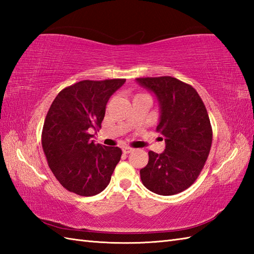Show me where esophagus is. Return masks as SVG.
<instances>
[{"label": "esophagus", "instance_id": "esophagus-1", "mask_svg": "<svg viewBox=\"0 0 254 254\" xmlns=\"http://www.w3.org/2000/svg\"><path fill=\"white\" fill-rule=\"evenodd\" d=\"M132 150H133V148L128 147V146H126V147H123V148H122V152H123L124 154H128V153H131Z\"/></svg>", "mask_w": 254, "mask_h": 254}]
</instances>
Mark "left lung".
Listing matches in <instances>:
<instances>
[{
    "instance_id": "left-lung-1",
    "label": "left lung",
    "mask_w": 254,
    "mask_h": 254,
    "mask_svg": "<svg viewBox=\"0 0 254 254\" xmlns=\"http://www.w3.org/2000/svg\"><path fill=\"white\" fill-rule=\"evenodd\" d=\"M136 82L157 97L160 120L156 131L164 136L161 154L148 152L139 170L143 185L159 195H174L191 187L207 160L213 131L203 100L191 85L171 76L141 77Z\"/></svg>"
}]
</instances>
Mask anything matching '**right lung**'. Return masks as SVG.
Returning a JSON list of instances; mask_svg holds the SVG:
<instances>
[{"instance_id": "obj_1", "label": "right lung", "mask_w": 254, "mask_h": 254, "mask_svg": "<svg viewBox=\"0 0 254 254\" xmlns=\"http://www.w3.org/2000/svg\"><path fill=\"white\" fill-rule=\"evenodd\" d=\"M124 78L75 83L53 100L42 127V149L53 175L67 191L93 196L109 185L122 150L95 144L106 105Z\"/></svg>"}]
</instances>
